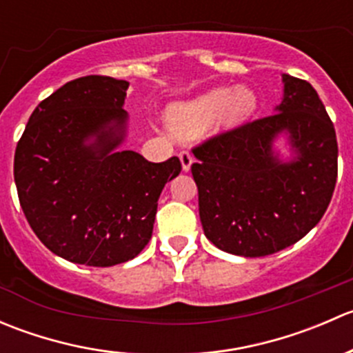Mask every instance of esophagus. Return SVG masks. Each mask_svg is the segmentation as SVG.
Instances as JSON below:
<instances>
[{"label":"esophagus","mask_w":353,"mask_h":353,"mask_svg":"<svg viewBox=\"0 0 353 353\" xmlns=\"http://www.w3.org/2000/svg\"><path fill=\"white\" fill-rule=\"evenodd\" d=\"M179 159H181V165H183L184 172H190L191 165H193V157H191L190 152H181Z\"/></svg>","instance_id":"1"}]
</instances>
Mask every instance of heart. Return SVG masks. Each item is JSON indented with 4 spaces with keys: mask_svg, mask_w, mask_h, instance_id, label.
Returning <instances> with one entry per match:
<instances>
[{
    "mask_svg": "<svg viewBox=\"0 0 353 353\" xmlns=\"http://www.w3.org/2000/svg\"><path fill=\"white\" fill-rule=\"evenodd\" d=\"M259 108L258 92L249 85L215 87L190 101L176 102L167 109V126L183 140L208 133L220 121L223 128H237Z\"/></svg>",
    "mask_w": 353,
    "mask_h": 353,
    "instance_id": "obj_1",
    "label": "heart"
}]
</instances>
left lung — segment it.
Wrapping results in <instances>:
<instances>
[{
	"label": "left lung",
	"instance_id": "8db88e82",
	"mask_svg": "<svg viewBox=\"0 0 353 353\" xmlns=\"http://www.w3.org/2000/svg\"><path fill=\"white\" fill-rule=\"evenodd\" d=\"M282 83L272 116L193 150L203 230L230 254L258 258L295 244L314 229L333 196V123L311 83L287 73Z\"/></svg>",
	"mask_w": 353,
	"mask_h": 353
}]
</instances>
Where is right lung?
Here are the masks:
<instances>
[{
	"mask_svg": "<svg viewBox=\"0 0 353 353\" xmlns=\"http://www.w3.org/2000/svg\"><path fill=\"white\" fill-rule=\"evenodd\" d=\"M126 80L81 77L35 108L15 150L17 191L41 243L66 261L112 266L148 244L177 157L148 162L123 150Z\"/></svg>",
	"mask_w": 353,
	"mask_h": 353,
	"instance_id": "right-lung-1",
	"label": "right lung"
}]
</instances>
